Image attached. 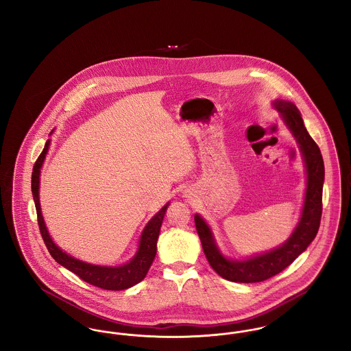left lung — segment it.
Here are the masks:
<instances>
[{
  "instance_id": "8db88e82",
  "label": "left lung",
  "mask_w": 351,
  "mask_h": 351,
  "mask_svg": "<svg viewBox=\"0 0 351 351\" xmlns=\"http://www.w3.org/2000/svg\"><path fill=\"white\" fill-rule=\"evenodd\" d=\"M272 104L275 109L280 112L285 125L298 141L306 168L305 200L300 221L292 235L278 249L252 256L246 261H230L218 250L213 234L205 221L199 215L195 216L196 230L210 267L221 278L237 283H258L282 272L301 252L306 250L311 242L316 238L321 222L322 185L325 178L321 151L317 143L306 132L300 112L295 104L284 100L274 101Z\"/></svg>"
}]
</instances>
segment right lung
<instances>
[{"label": "right lung", "mask_w": 351, "mask_h": 351, "mask_svg": "<svg viewBox=\"0 0 351 351\" xmlns=\"http://www.w3.org/2000/svg\"><path fill=\"white\" fill-rule=\"evenodd\" d=\"M50 139L46 142L45 149L38 156L33 168L32 175V192H33L34 202L36 208V216H38V225L40 235L45 241V245L51 254V256L63 267L67 268L71 272L76 274L82 280L86 283L96 285L102 289L108 291H122L133 287L135 284L142 282L150 269L152 261L156 255V241L160 232V226L163 222V217L166 215L167 206L169 202L166 204L154 217L151 218L146 228L143 229L139 247L136 254L134 255L133 259L118 267H106V266H96L82 262L79 259L72 258L71 255L66 254L64 251L60 250L51 239L50 234L47 232V228L45 225V221L42 217L40 212V204H39V173L40 168L45 162L46 154L49 151Z\"/></svg>", "instance_id": "add662e5"}]
</instances>
